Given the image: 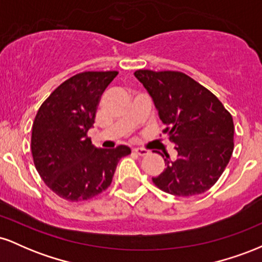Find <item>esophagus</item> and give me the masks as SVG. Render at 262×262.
<instances>
[{
    "instance_id": "esophagus-1",
    "label": "esophagus",
    "mask_w": 262,
    "mask_h": 262,
    "mask_svg": "<svg viewBox=\"0 0 262 262\" xmlns=\"http://www.w3.org/2000/svg\"><path fill=\"white\" fill-rule=\"evenodd\" d=\"M133 152H135V154L139 155V156H144V155H148L149 154V150L143 149V148H134L133 149Z\"/></svg>"
}]
</instances>
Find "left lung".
I'll return each instance as SVG.
<instances>
[{
	"instance_id": "1",
	"label": "left lung",
	"mask_w": 262,
	"mask_h": 262,
	"mask_svg": "<svg viewBox=\"0 0 262 262\" xmlns=\"http://www.w3.org/2000/svg\"><path fill=\"white\" fill-rule=\"evenodd\" d=\"M175 143L177 159L165 154V169L152 182L175 196H194L218 181L234 149L231 114L209 90L180 71L137 70ZM162 158L164 155L161 154Z\"/></svg>"
}]
</instances>
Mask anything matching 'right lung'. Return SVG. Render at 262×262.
I'll return each mask as SVG.
<instances>
[{
    "mask_svg": "<svg viewBox=\"0 0 262 262\" xmlns=\"http://www.w3.org/2000/svg\"><path fill=\"white\" fill-rule=\"evenodd\" d=\"M118 71H85L70 77L41 103L32 127L35 169L54 193L71 202L102 193L117 164L130 154L125 145L97 149L87 137L101 96Z\"/></svg>",
    "mask_w": 262,
    "mask_h": 262,
    "instance_id": "right-lung-1",
    "label": "right lung"
}]
</instances>
